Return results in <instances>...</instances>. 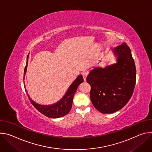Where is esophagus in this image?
I'll return each mask as SVG.
<instances>
[{
  "instance_id": "obj_1",
  "label": "esophagus",
  "mask_w": 152,
  "mask_h": 152,
  "mask_svg": "<svg viewBox=\"0 0 152 152\" xmlns=\"http://www.w3.org/2000/svg\"><path fill=\"white\" fill-rule=\"evenodd\" d=\"M82 75L83 77V78H84V81H86V77L88 76V73L86 72H84L82 73Z\"/></svg>"
}]
</instances>
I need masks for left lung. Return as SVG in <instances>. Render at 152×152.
<instances>
[{
  "mask_svg": "<svg viewBox=\"0 0 152 152\" xmlns=\"http://www.w3.org/2000/svg\"><path fill=\"white\" fill-rule=\"evenodd\" d=\"M112 52L116 62L104 67H94L86 78L91 87L92 103L103 113L122 109L132 97L136 83V67L129 47L123 43Z\"/></svg>",
  "mask_w": 152,
  "mask_h": 152,
  "instance_id": "obj_1",
  "label": "left lung"
}]
</instances>
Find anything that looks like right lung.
Segmentation results:
<instances>
[{"label":"right lung","mask_w":152,"mask_h":152,"mask_svg":"<svg viewBox=\"0 0 152 152\" xmlns=\"http://www.w3.org/2000/svg\"><path fill=\"white\" fill-rule=\"evenodd\" d=\"M28 57L29 56H28L27 57L26 64L24 70V77L25 76L27 70ZM83 81L84 80L83 76L81 75H79L71 84L68 89L66 91V94L61 98V99H60L58 102L53 104L41 105L36 103L34 101L32 100L30 98L29 95L28 96L31 104L40 113L49 118H58L65 116L70 112L72 106L74 95L78 86L81 83L83 82Z\"/></svg>","instance_id":"add662e5"}]
</instances>
